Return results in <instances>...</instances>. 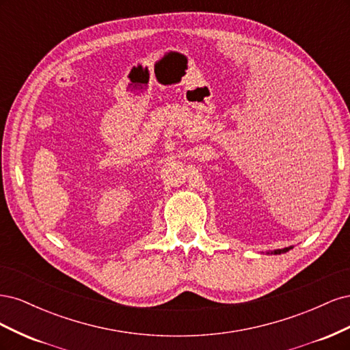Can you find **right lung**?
Here are the masks:
<instances>
[{
    "label": "right lung",
    "mask_w": 350,
    "mask_h": 350,
    "mask_svg": "<svg viewBox=\"0 0 350 350\" xmlns=\"http://www.w3.org/2000/svg\"><path fill=\"white\" fill-rule=\"evenodd\" d=\"M289 250H292V247H288V248H283V250H274V251H271V254H283V252H288Z\"/></svg>",
    "instance_id": "right-lung-1"
}]
</instances>
